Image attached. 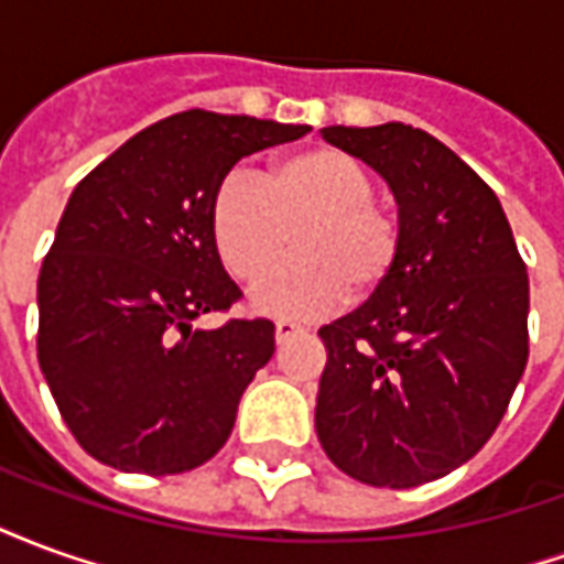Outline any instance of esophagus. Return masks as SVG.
Segmentation results:
<instances>
[{
    "label": "esophagus",
    "mask_w": 564,
    "mask_h": 564,
    "mask_svg": "<svg viewBox=\"0 0 564 564\" xmlns=\"http://www.w3.org/2000/svg\"><path fill=\"white\" fill-rule=\"evenodd\" d=\"M305 326H299V323H293V319H278V326H274V338H278V344L283 341H293V338H302L305 335Z\"/></svg>",
    "instance_id": "obj_1"
}]
</instances>
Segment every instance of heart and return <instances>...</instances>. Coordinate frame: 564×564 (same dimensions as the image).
<instances>
[{
	"mask_svg": "<svg viewBox=\"0 0 564 564\" xmlns=\"http://www.w3.org/2000/svg\"><path fill=\"white\" fill-rule=\"evenodd\" d=\"M362 162L335 148L274 160L262 181L229 172L210 198V238L226 271L257 281L281 259L293 232L299 253L253 286L259 314L305 319L347 299H371L402 259V226L375 202Z\"/></svg>",
	"mask_w": 564,
	"mask_h": 564,
	"instance_id": "obj_1",
	"label": "heart"
}]
</instances>
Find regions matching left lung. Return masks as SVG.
Masks as SVG:
<instances>
[{"instance_id": "left-lung-1", "label": "left lung", "mask_w": 564, "mask_h": 564, "mask_svg": "<svg viewBox=\"0 0 564 564\" xmlns=\"http://www.w3.org/2000/svg\"><path fill=\"white\" fill-rule=\"evenodd\" d=\"M399 205L390 283L319 329L317 437L344 474L411 489L492 437L529 359V274L498 196L429 132L326 127Z\"/></svg>"}]
</instances>
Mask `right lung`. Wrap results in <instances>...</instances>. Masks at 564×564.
Here are the masks:
<instances>
[{
	"label": "right lung",
	"instance_id": "1",
	"mask_svg": "<svg viewBox=\"0 0 564 564\" xmlns=\"http://www.w3.org/2000/svg\"><path fill=\"white\" fill-rule=\"evenodd\" d=\"M305 132L196 108L141 129L75 186L39 274V366L93 459L162 477L232 435L274 323L193 326L241 299L210 238V198L241 156Z\"/></svg>",
	"mask_w": 564,
	"mask_h": 564
}]
</instances>
